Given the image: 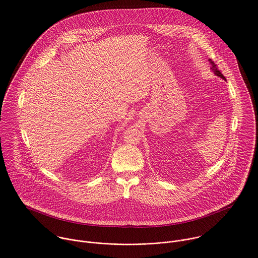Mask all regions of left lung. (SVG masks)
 <instances>
[{
  "label": "left lung",
  "instance_id": "8db88e82",
  "mask_svg": "<svg viewBox=\"0 0 258 258\" xmlns=\"http://www.w3.org/2000/svg\"><path fill=\"white\" fill-rule=\"evenodd\" d=\"M209 62L211 63V70L214 72V74H216L217 76H219V77H221L222 79H225V77L223 76V74L218 70V68H217V66H216V64L214 63V61H212L211 59H209Z\"/></svg>",
  "mask_w": 258,
  "mask_h": 258
}]
</instances>
